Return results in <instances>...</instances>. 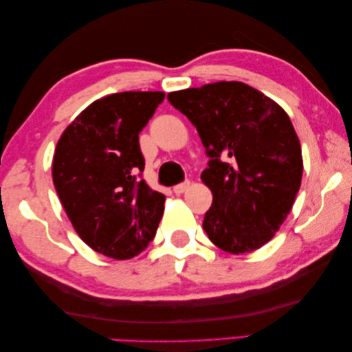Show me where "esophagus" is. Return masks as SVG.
Listing matches in <instances>:
<instances>
[{"instance_id": "obj_1", "label": "esophagus", "mask_w": 352, "mask_h": 352, "mask_svg": "<svg viewBox=\"0 0 352 352\" xmlns=\"http://www.w3.org/2000/svg\"><path fill=\"white\" fill-rule=\"evenodd\" d=\"M190 186V182L189 180H184L183 183H180V184H177L175 188H174V192L177 193V195H180V193H183L186 189H188Z\"/></svg>"}]
</instances>
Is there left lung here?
<instances>
[{
	"label": "left lung",
	"instance_id": "1",
	"mask_svg": "<svg viewBox=\"0 0 352 352\" xmlns=\"http://www.w3.org/2000/svg\"><path fill=\"white\" fill-rule=\"evenodd\" d=\"M197 126L208 157L201 180L213 193L203 228L218 248L263 246L289 214L302 178L300 139L278 104L241 81L168 94Z\"/></svg>",
	"mask_w": 352,
	"mask_h": 352
}]
</instances>
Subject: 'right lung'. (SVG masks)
Returning <instances> with one entry per match:
<instances>
[{
    "instance_id": "right-lung-1",
    "label": "right lung",
    "mask_w": 352,
    "mask_h": 352,
    "mask_svg": "<svg viewBox=\"0 0 352 352\" xmlns=\"http://www.w3.org/2000/svg\"><path fill=\"white\" fill-rule=\"evenodd\" d=\"M163 92H119L92 102L57 142L52 182L78 236L96 252L125 260L155 236L164 195L142 178L139 133Z\"/></svg>"
}]
</instances>
